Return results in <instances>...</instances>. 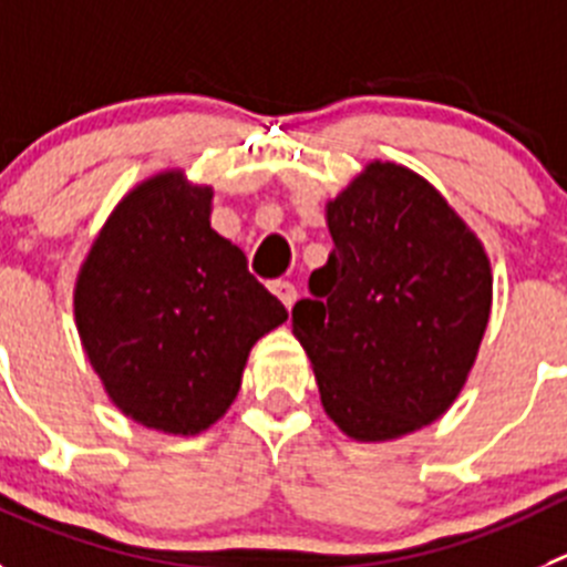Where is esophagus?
<instances>
[{"label":"esophagus","instance_id":"1","mask_svg":"<svg viewBox=\"0 0 567 567\" xmlns=\"http://www.w3.org/2000/svg\"><path fill=\"white\" fill-rule=\"evenodd\" d=\"M271 290L277 293V299L282 301L285 308H288V310L293 308V305H296V288H293V285L285 282V279H277V282L271 285Z\"/></svg>","mask_w":567,"mask_h":567}]
</instances>
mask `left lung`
I'll list each match as a JSON object with an SVG mask.
<instances>
[{
	"mask_svg": "<svg viewBox=\"0 0 567 567\" xmlns=\"http://www.w3.org/2000/svg\"><path fill=\"white\" fill-rule=\"evenodd\" d=\"M327 229L313 299L293 308L321 405L355 442L420 431L462 394L489 324L484 243L431 182L380 158L327 200Z\"/></svg>",
	"mask_w": 567,
	"mask_h": 567,
	"instance_id": "8db88e82",
	"label": "left lung"
}]
</instances>
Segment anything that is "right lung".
Wrapping results in <instances>:
<instances>
[{
	"mask_svg": "<svg viewBox=\"0 0 567 567\" xmlns=\"http://www.w3.org/2000/svg\"><path fill=\"white\" fill-rule=\"evenodd\" d=\"M212 187L162 171L94 237L75 282L83 352L128 420L195 436L235 403L248 352L288 319L209 226Z\"/></svg>",
	"mask_w": 567,
	"mask_h": 567,
	"instance_id": "right-lung-1",
	"label": "right lung"
}]
</instances>
